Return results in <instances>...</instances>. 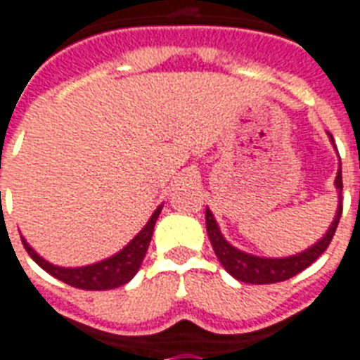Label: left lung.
<instances>
[{
  "mask_svg": "<svg viewBox=\"0 0 360 360\" xmlns=\"http://www.w3.org/2000/svg\"><path fill=\"white\" fill-rule=\"evenodd\" d=\"M330 139H333V136H330ZM334 183H336V188L340 192V204L328 232L314 247H309V249H306V251H302L298 255H292V257H287V259H262V257L247 255L243 251H240V249L232 247L229 241L224 240L223 234H221V230L217 226V221L213 219V213L210 210H205L207 236H210V241L211 245H213L217 259L223 264L224 270L229 271L232 278H236L238 281H243V283L268 285L287 281V279L295 278L296 274H300L302 270H306L309 264H314L315 260L325 253L326 247L330 245L334 232L338 229L340 217H342V188H344V183H342V164H340L338 175H336Z\"/></svg>",
  "mask_w": 360,
  "mask_h": 360,
  "instance_id": "obj_1",
  "label": "left lung"
}]
</instances>
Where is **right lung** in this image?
I'll return each mask as SVG.
<instances>
[{"label":"right lung","mask_w":360,"mask_h":360,"mask_svg":"<svg viewBox=\"0 0 360 360\" xmlns=\"http://www.w3.org/2000/svg\"><path fill=\"white\" fill-rule=\"evenodd\" d=\"M160 210L153 213L150 221L145 224V229L139 232V234L134 238V240L128 243V245L117 253L115 257L107 260H101V262H96V264L82 266V268H60V266H54L51 262H46L35 253L32 247L27 245L26 240L22 238V243L26 247L27 255L37 262V264L43 268L45 271H49L51 276H54L60 281L75 287V289L82 290H107V289H117L120 285L128 283L134 276L139 270V266L143 262L145 253L149 249L150 238H153V230H155V223L158 215H160Z\"/></svg>","instance_id":"add662e5"}]
</instances>
